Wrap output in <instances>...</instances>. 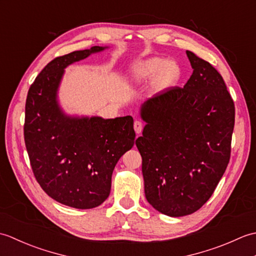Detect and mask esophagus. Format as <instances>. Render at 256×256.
I'll return each instance as SVG.
<instances>
[{"mask_svg": "<svg viewBox=\"0 0 256 256\" xmlns=\"http://www.w3.org/2000/svg\"><path fill=\"white\" fill-rule=\"evenodd\" d=\"M134 130H135V133L136 134H140V132H142L143 130V124L140 121H135L134 122Z\"/></svg>", "mask_w": 256, "mask_h": 256, "instance_id": "34e87169", "label": "esophagus"}]
</instances>
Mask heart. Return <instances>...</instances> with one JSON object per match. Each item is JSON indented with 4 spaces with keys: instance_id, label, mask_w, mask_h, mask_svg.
I'll list each match as a JSON object with an SVG mask.
<instances>
[{
    "instance_id": "b5f03b06",
    "label": "heart",
    "mask_w": 256,
    "mask_h": 256,
    "mask_svg": "<svg viewBox=\"0 0 256 256\" xmlns=\"http://www.w3.org/2000/svg\"><path fill=\"white\" fill-rule=\"evenodd\" d=\"M180 77V68L174 62H165L160 57L142 60L128 69L126 78L130 84H140L154 78V84L158 88L175 84Z\"/></svg>"
}]
</instances>
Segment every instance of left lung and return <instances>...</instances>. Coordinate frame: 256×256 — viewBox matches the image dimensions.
I'll use <instances>...</instances> for the list:
<instances>
[{
    "mask_svg": "<svg viewBox=\"0 0 256 256\" xmlns=\"http://www.w3.org/2000/svg\"><path fill=\"white\" fill-rule=\"evenodd\" d=\"M194 69L184 88L172 86L145 101L146 122L136 140L145 197L157 211L182 216L199 210L229 164L234 102L224 78L187 50Z\"/></svg>",
    "mask_w": 256,
    "mask_h": 256,
    "instance_id": "left-lung-1",
    "label": "left lung"
}]
</instances>
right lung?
Masks as SVG:
<instances>
[{"label":"right lung","mask_w":256,"mask_h":256,"mask_svg":"<svg viewBox=\"0 0 256 256\" xmlns=\"http://www.w3.org/2000/svg\"><path fill=\"white\" fill-rule=\"evenodd\" d=\"M106 48L94 46L55 58L27 94L24 138L32 172L50 198L76 209L106 201L114 167L135 143L132 116H70L57 100L64 68Z\"/></svg>","instance_id":"add662e5"}]
</instances>
